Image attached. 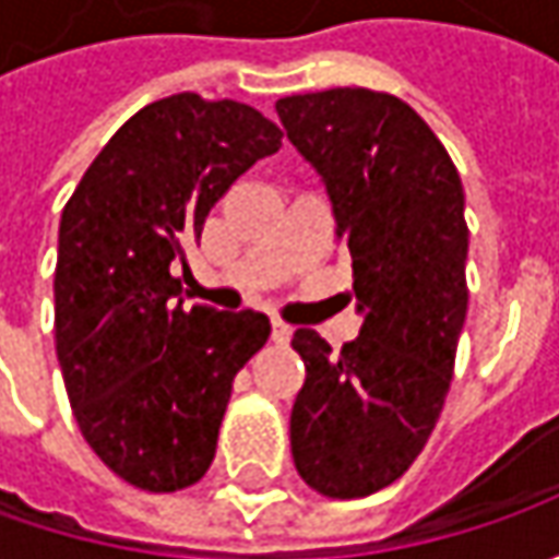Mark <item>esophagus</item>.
<instances>
[{
	"instance_id": "1",
	"label": "esophagus",
	"mask_w": 559,
	"mask_h": 559,
	"mask_svg": "<svg viewBox=\"0 0 559 559\" xmlns=\"http://www.w3.org/2000/svg\"><path fill=\"white\" fill-rule=\"evenodd\" d=\"M270 335H273V342H276V345H286V342L292 338V326L289 323H283V320H273Z\"/></svg>"
}]
</instances>
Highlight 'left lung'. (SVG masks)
<instances>
[{"label": "left lung", "mask_w": 559, "mask_h": 559, "mask_svg": "<svg viewBox=\"0 0 559 559\" xmlns=\"http://www.w3.org/2000/svg\"><path fill=\"white\" fill-rule=\"evenodd\" d=\"M276 115L330 192L364 313L342 352L313 330L292 335L308 370L292 457L313 491L367 498L417 461L451 389L469 301L461 174L429 123L389 93L286 96Z\"/></svg>", "instance_id": "8db88e82"}]
</instances>
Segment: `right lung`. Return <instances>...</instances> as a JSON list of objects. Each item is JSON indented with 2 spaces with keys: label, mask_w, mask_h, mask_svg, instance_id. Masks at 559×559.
Masks as SVG:
<instances>
[{
  "label": "right lung",
  "mask_w": 559,
  "mask_h": 559,
  "mask_svg": "<svg viewBox=\"0 0 559 559\" xmlns=\"http://www.w3.org/2000/svg\"><path fill=\"white\" fill-rule=\"evenodd\" d=\"M283 130L251 105L158 98L120 127L61 211L55 352L76 426L115 476L142 491L202 479L233 379L264 348L258 311H183L170 273L207 211Z\"/></svg>",
  "instance_id": "add662e5"
}]
</instances>
